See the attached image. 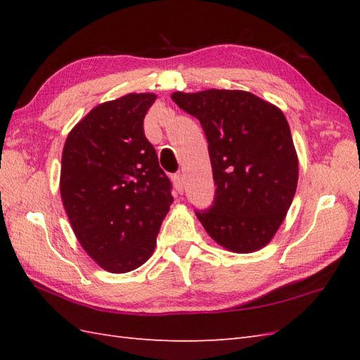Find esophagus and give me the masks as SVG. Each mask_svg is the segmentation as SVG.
Returning a JSON list of instances; mask_svg holds the SVG:
<instances>
[{
    "label": "esophagus",
    "instance_id": "1",
    "mask_svg": "<svg viewBox=\"0 0 360 360\" xmlns=\"http://www.w3.org/2000/svg\"><path fill=\"white\" fill-rule=\"evenodd\" d=\"M173 182H174L176 190H178L179 193L184 192V182H186V174L184 173H176L173 176Z\"/></svg>",
    "mask_w": 360,
    "mask_h": 360
}]
</instances>
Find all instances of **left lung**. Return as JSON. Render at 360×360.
I'll return each mask as SVG.
<instances>
[{
  "mask_svg": "<svg viewBox=\"0 0 360 360\" xmlns=\"http://www.w3.org/2000/svg\"><path fill=\"white\" fill-rule=\"evenodd\" d=\"M200 120L209 142L215 198L196 217L219 246L236 254L264 248L294 200L298 159L285 114L238 89L173 93Z\"/></svg>",
  "mask_w": 360,
  "mask_h": 360,
  "instance_id": "obj_1",
  "label": "left lung"
}]
</instances>
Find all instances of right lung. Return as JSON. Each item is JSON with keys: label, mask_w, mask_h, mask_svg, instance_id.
<instances>
[{"label": "right lung", "mask_w": 360, "mask_h": 360, "mask_svg": "<svg viewBox=\"0 0 360 360\" xmlns=\"http://www.w3.org/2000/svg\"><path fill=\"white\" fill-rule=\"evenodd\" d=\"M151 93L97 105L68 134L60 195L72 231L112 274L142 266L173 202L172 182L143 133Z\"/></svg>", "instance_id": "1"}]
</instances>
